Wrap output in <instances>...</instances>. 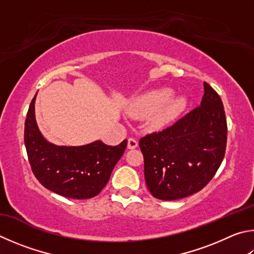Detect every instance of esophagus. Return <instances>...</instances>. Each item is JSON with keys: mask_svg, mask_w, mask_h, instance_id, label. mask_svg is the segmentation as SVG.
I'll return each instance as SVG.
<instances>
[{"mask_svg": "<svg viewBox=\"0 0 254 254\" xmlns=\"http://www.w3.org/2000/svg\"><path fill=\"white\" fill-rule=\"evenodd\" d=\"M137 147V141L135 139H133V137H130V139L127 140V149L133 150Z\"/></svg>", "mask_w": 254, "mask_h": 254, "instance_id": "esophagus-1", "label": "esophagus"}]
</instances>
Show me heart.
I'll return each mask as SVG.
<instances>
[{
  "mask_svg": "<svg viewBox=\"0 0 254 254\" xmlns=\"http://www.w3.org/2000/svg\"><path fill=\"white\" fill-rule=\"evenodd\" d=\"M188 105L182 95H172V90L158 89L136 96L131 102V111L136 115H149L150 122L163 127L174 122Z\"/></svg>",
  "mask_w": 254,
  "mask_h": 254,
  "instance_id": "1",
  "label": "heart"
}]
</instances>
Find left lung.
<instances>
[{
  "label": "left lung",
  "mask_w": 254,
  "mask_h": 254,
  "mask_svg": "<svg viewBox=\"0 0 254 254\" xmlns=\"http://www.w3.org/2000/svg\"><path fill=\"white\" fill-rule=\"evenodd\" d=\"M227 134L222 101L204 82L200 107L172 127L140 140L151 194L173 201L202 190L222 163Z\"/></svg>",
  "instance_id": "left-lung-1"
}]
</instances>
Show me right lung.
I'll list each match as a JSON object with an SVG mask.
<instances>
[{
  "mask_svg": "<svg viewBox=\"0 0 254 254\" xmlns=\"http://www.w3.org/2000/svg\"><path fill=\"white\" fill-rule=\"evenodd\" d=\"M35 99L30 104L24 128V143L35 178L48 190L70 199H90L107 186L127 144L124 140L111 146L94 141L79 146L57 145L39 130Z\"/></svg>",
  "mask_w": 254,
  "mask_h": 254,
  "instance_id": "right-lung-1",
  "label": "right lung"
}]
</instances>
